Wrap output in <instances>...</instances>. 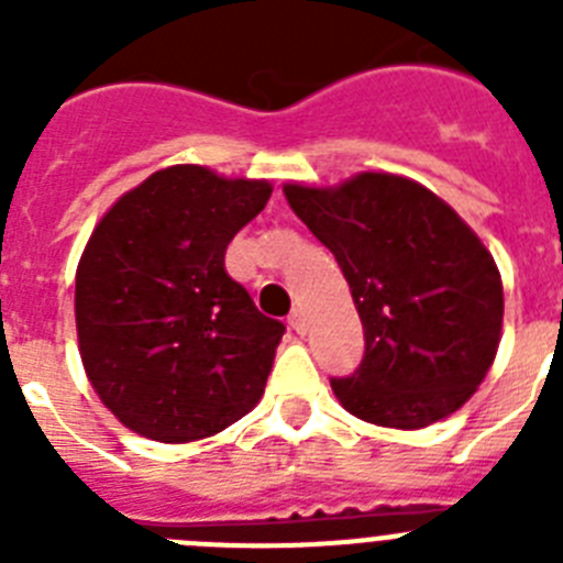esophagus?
I'll use <instances>...</instances> for the list:
<instances>
[{"instance_id": "obj_1", "label": "esophagus", "mask_w": 563, "mask_h": 563, "mask_svg": "<svg viewBox=\"0 0 563 563\" xmlns=\"http://www.w3.org/2000/svg\"><path fill=\"white\" fill-rule=\"evenodd\" d=\"M290 327L298 332V335H305V332H307L305 312H301V310H292V312H290Z\"/></svg>"}]
</instances>
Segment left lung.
<instances>
[{
    "mask_svg": "<svg viewBox=\"0 0 563 563\" xmlns=\"http://www.w3.org/2000/svg\"><path fill=\"white\" fill-rule=\"evenodd\" d=\"M285 197L330 247L363 324V361L332 391L350 415L426 429L485 380L505 292L494 256L426 186L363 172L335 188L287 183Z\"/></svg>",
    "mask_w": 563,
    "mask_h": 563,
    "instance_id": "8db88e82",
    "label": "left lung"
}]
</instances>
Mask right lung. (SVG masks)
I'll return each mask as SVG.
<instances>
[{
  "instance_id": "1",
  "label": "right lung",
  "mask_w": 563,
  "mask_h": 563,
  "mask_svg": "<svg viewBox=\"0 0 563 563\" xmlns=\"http://www.w3.org/2000/svg\"><path fill=\"white\" fill-rule=\"evenodd\" d=\"M267 180L168 166L98 222L76 273L78 350L92 389L134 434H220L265 391L285 324L225 273V251L271 200Z\"/></svg>"
}]
</instances>
